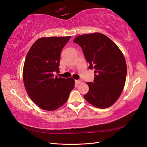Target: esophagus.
I'll return each instance as SVG.
<instances>
[{"label":"esophagus","instance_id":"esophagus-1","mask_svg":"<svg viewBox=\"0 0 147 147\" xmlns=\"http://www.w3.org/2000/svg\"><path fill=\"white\" fill-rule=\"evenodd\" d=\"M81 82H82V80H75V83L77 84H80L81 83Z\"/></svg>","mask_w":147,"mask_h":147}]
</instances>
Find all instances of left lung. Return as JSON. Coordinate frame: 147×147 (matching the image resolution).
Wrapping results in <instances>:
<instances>
[{"label":"left lung","instance_id":"left-lung-1","mask_svg":"<svg viewBox=\"0 0 147 147\" xmlns=\"http://www.w3.org/2000/svg\"><path fill=\"white\" fill-rule=\"evenodd\" d=\"M83 50L94 70V83L87 82L89 91L84 98L92 105L106 109L115 103L126 82L127 66L121 51L106 35L94 32L78 35L74 40Z\"/></svg>","mask_w":147,"mask_h":147}]
</instances>
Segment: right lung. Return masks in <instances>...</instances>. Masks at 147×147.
<instances>
[{"label": "right lung", "instance_id": "obj_1", "mask_svg": "<svg viewBox=\"0 0 147 147\" xmlns=\"http://www.w3.org/2000/svg\"><path fill=\"white\" fill-rule=\"evenodd\" d=\"M71 36L38 38L26 57L23 78L29 97L42 109L53 111L67 100L74 88L73 78L55 77L61 53Z\"/></svg>", "mask_w": 147, "mask_h": 147}]
</instances>
